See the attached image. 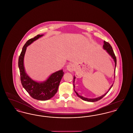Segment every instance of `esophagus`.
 <instances>
[{
	"mask_svg": "<svg viewBox=\"0 0 133 133\" xmlns=\"http://www.w3.org/2000/svg\"><path fill=\"white\" fill-rule=\"evenodd\" d=\"M66 68L69 72H72L74 70V65L72 64H69L67 66Z\"/></svg>",
	"mask_w": 133,
	"mask_h": 133,
	"instance_id": "1",
	"label": "esophagus"
}]
</instances>
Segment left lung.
Here are the masks:
<instances>
[{"mask_svg":"<svg viewBox=\"0 0 133 133\" xmlns=\"http://www.w3.org/2000/svg\"><path fill=\"white\" fill-rule=\"evenodd\" d=\"M104 44L103 45V48H104L105 50H106L107 51V52L109 53V54L111 57H112L113 59H114V61H115V71L116 67V64H117V59H116V56H115V54H114V51L113 50L112 47V46H111V45L108 42L105 41H104ZM75 77L74 76V77L73 83H74V82H75ZM73 86H74V88H75L74 84H73ZM112 86H113V85L111 86V87L109 89V90L104 95H102V96H100V97H98V98H94V99H89V98H85V97H83V96H81L79 95V94H78V93L75 91V89H74V91H75V92L76 93L77 95L79 97H80L81 99H82L83 100L86 101L94 102L98 101L100 100V99H101L102 98H103L105 95L107 94L108 93V92L110 91V90L112 88Z\"/></svg>","mask_w":133,"mask_h":133,"instance_id":"1","label":"left lung"}]
</instances>
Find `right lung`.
I'll return each instance as SVG.
<instances>
[{"instance_id":"add662e5","label":"right lung","mask_w":133,"mask_h":133,"mask_svg":"<svg viewBox=\"0 0 133 133\" xmlns=\"http://www.w3.org/2000/svg\"><path fill=\"white\" fill-rule=\"evenodd\" d=\"M43 36L37 35L34 38L28 40L22 48L18 59L20 80L23 88L33 98L41 101L47 100L52 98L57 93L60 81L63 76V70H59L53 74L43 82L33 81L26 73L23 60L27 47L32 43Z\"/></svg>"}]
</instances>
